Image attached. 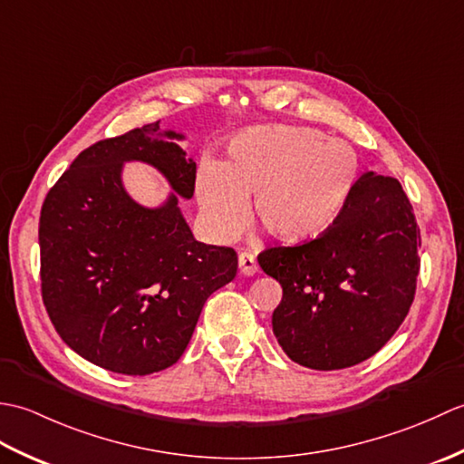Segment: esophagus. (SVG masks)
<instances>
[{"mask_svg":"<svg viewBox=\"0 0 464 464\" xmlns=\"http://www.w3.org/2000/svg\"><path fill=\"white\" fill-rule=\"evenodd\" d=\"M257 261H255V255L249 251H241L239 253V271L243 275H255L257 273Z\"/></svg>","mask_w":464,"mask_h":464,"instance_id":"1","label":"esophagus"}]
</instances>
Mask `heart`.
Returning <instances> with one entry per match:
<instances>
[{"instance_id": "obj_1", "label": "heart", "mask_w": 464, "mask_h": 464, "mask_svg": "<svg viewBox=\"0 0 464 464\" xmlns=\"http://www.w3.org/2000/svg\"><path fill=\"white\" fill-rule=\"evenodd\" d=\"M359 161L347 143L317 130L273 127L239 137L225 165L207 161L197 199L217 237L237 235L255 217L281 243L317 239L337 219L357 181Z\"/></svg>"}]
</instances>
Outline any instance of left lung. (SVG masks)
I'll use <instances>...</instances> for the list:
<instances>
[{
  "instance_id": "left-lung-1",
  "label": "left lung",
  "mask_w": 464,
  "mask_h": 464,
  "mask_svg": "<svg viewBox=\"0 0 464 464\" xmlns=\"http://www.w3.org/2000/svg\"><path fill=\"white\" fill-rule=\"evenodd\" d=\"M420 229L397 179L364 173L317 239L259 253L283 299L273 333L295 362L337 371L371 359L405 321L417 291Z\"/></svg>"
}]
</instances>
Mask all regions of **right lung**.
<instances>
[{
  "instance_id": "obj_1",
  "label": "right lung",
  "mask_w": 464,
  "mask_h": 464,
  "mask_svg": "<svg viewBox=\"0 0 464 464\" xmlns=\"http://www.w3.org/2000/svg\"><path fill=\"white\" fill-rule=\"evenodd\" d=\"M160 121L87 147L39 215L42 299L55 331L97 367L151 374L181 359L203 304L235 279L237 253L195 241L177 197L157 211L123 191L121 163L155 165L181 197L197 167Z\"/></svg>"
}]
</instances>
